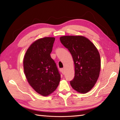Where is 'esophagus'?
I'll return each mask as SVG.
<instances>
[{
	"mask_svg": "<svg viewBox=\"0 0 120 120\" xmlns=\"http://www.w3.org/2000/svg\"><path fill=\"white\" fill-rule=\"evenodd\" d=\"M60 70H61V72H62V73L63 74H64V68H61Z\"/></svg>",
	"mask_w": 120,
	"mask_h": 120,
	"instance_id": "esophagus-1",
	"label": "esophagus"
}]
</instances>
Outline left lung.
<instances>
[{
  "label": "left lung",
  "instance_id": "8db88e82",
  "mask_svg": "<svg viewBox=\"0 0 120 120\" xmlns=\"http://www.w3.org/2000/svg\"><path fill=\"white\" fill-rule=\"evenodd\" d=\"M61 43L72 56L75 76L70 81L72 87L81 93H86L95 85L99 75L101 58L92 43L83 36H63Z\"/></svg>",
  "mask_w": 120,
  "mask_h": 120
}]
</instances>
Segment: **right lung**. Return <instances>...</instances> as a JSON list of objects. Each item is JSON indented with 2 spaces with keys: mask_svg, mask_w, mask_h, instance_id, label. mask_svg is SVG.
Listing matches in <instances>:
<instances>
[{
  "mask_svg": "<svg viewBox=\"0 0 120 120\" xmlns=\"http://www.w3.org/2000/svg\"><path fill=\"white\" fill-rule=\"evenodd\" d=\"M55 38L46 37L30 46L24 59V69L28 82L37 93L47 96L55 91L61 76L50 57Z\"/></svg>",
  "mask_w": 120,
  "mask_h": 120,
  "instance_id": "obj_1",
  "label": "right lung"
}]
</instances>
